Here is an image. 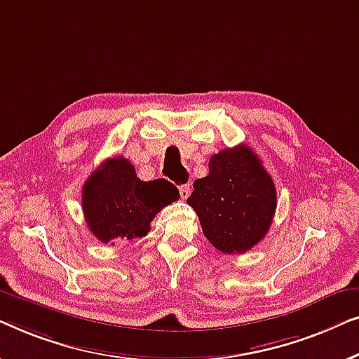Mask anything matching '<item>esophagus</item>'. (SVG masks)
<instances>
[{"label": "esophagus", "mask_w": 359, "mask_h": 359, "mask_svg": "<svg viewBox=\"0 0 359 359\" xmlns=\"http://www.w3.org/2000/svg\"><path fill=\"white\" fill-rule=\"evenodd\" d=\"M179 194H180V198H182V200L189 198V195H190V184L180 185V187H179Z\"/></svg>", "instance_id": "obj_1"}]
</instances>
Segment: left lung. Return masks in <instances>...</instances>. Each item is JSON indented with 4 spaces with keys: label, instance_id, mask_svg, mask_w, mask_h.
<instances>
[{
    "label": "left lung",
    "instance_id": "left-lung-1",
    "mask_svg": "<svg viewBox=\"0 0 359 359\" xmlns=\"http://www.w3.org/2000/svg\"><path fill=\"white\" fill-rule=\"evenodd\" d=\"M210 172L196 179L187 200L198 215L206 239L223 254H244L269 232L276 189L262 161L239 144L213 154Z\"/></svg>",
    "mask_w": 359,
    "mask_h": 359
}]
</instances>
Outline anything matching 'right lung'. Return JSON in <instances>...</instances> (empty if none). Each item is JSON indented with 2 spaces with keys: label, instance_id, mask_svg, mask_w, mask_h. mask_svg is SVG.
Masks as SVG:
<instances>
[{
  "label": "right lung",
  "instance_id": "1",
  "mask_svg": "<svg viewBox=\"0 0 359 359\" xmlns=\"http://www.w3.org/2000/svg\"><path fill=\"white\" fill-rule=\"evenodd\" d=\"M175 200L177 187L164 179L140 180L122 156L105 159L83 187L86 223L105 244L146 236L154 216Z\"/></svg>",
  "mask_w": 359,
  "mask_h": 359
}]
</instances>
